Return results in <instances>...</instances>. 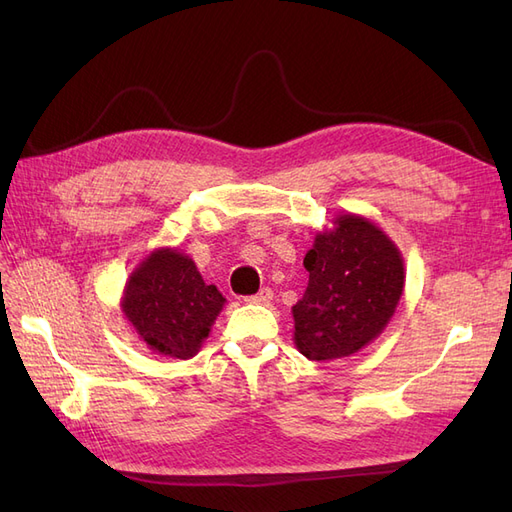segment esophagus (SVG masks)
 I'll return each mask as SVG.
<instances>
[{
  "label": "esophagus",
  "instance_id": "esophagus-1",
  "mask_svg": "<svg viewBox=\"0 0 512 512\" xmlns=\"http://www.w3.org/2000/svg\"><path fill=\"white\" fill-rule=\"evenodd\" d=\"M247 303H254V305H269L273 301V290L271 288H262L258 294H252V297L245 299Z\"/></svg>",
  "mask_w": 512,
  "mask_h": 512
}]
</instances>
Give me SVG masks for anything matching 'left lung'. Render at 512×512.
Masks as SVG:
<instances>
[{
    "label": "left lung",
    "mask_w": 512,
    "mask_h": 512,
    "mask_svg": "<svg viewBox=\"0 0 512 512\" xmlns=\"http://www.w3.org/2000/svg\"><path fill=\"white\" fill-rule=\"evenodd\" d=\"M318 230L303 265L309 282L292 307L294 346L312 361L363 350L384 331L404 294V256L386 232L356 213Z\"/></svg>",
    "instance_id": "8db88e82"
}]
</instances>
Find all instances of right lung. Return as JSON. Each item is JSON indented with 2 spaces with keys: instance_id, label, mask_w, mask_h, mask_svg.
Segmentation results:
<instances>
[{
  "instance_id": "right-lung-1",
  "label": "right lung",
  "mask_w": 512,
  "mask_h": 512,
  "mask_svg": "<svg viewBox=\"0 0 512 512\" xmlns=\"http://www.w3.org/2000/svg\"><path fill=\"white\" fill-rule=\"evenodd\" d=\"M226 299L205 284L196 262L177 247H158L126 282L121 312L149 350L192 359L203 348Z\"/></svg>"
}]
</instances>
